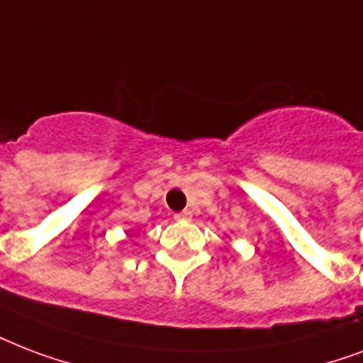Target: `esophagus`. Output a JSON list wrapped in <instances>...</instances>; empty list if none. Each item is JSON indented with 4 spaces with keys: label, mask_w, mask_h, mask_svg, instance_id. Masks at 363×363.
<instances>
[{
    "label": "esophagus",
    "mask_w": 363,
    "mask_h": 363,
    "mask_svg": "<svg viewBox=\"0 0 363 363\" xmlns=\"http://www.w3.org/2000/svg\"><path fill=\"white\" fill-rule=\"evenodd\" d=\"M190 217H192V211H188V209H184V211L177 213L175 215L177 220H190Z\"/></svg>",
    "instance_id": "34e87169"
}]
</instances>
